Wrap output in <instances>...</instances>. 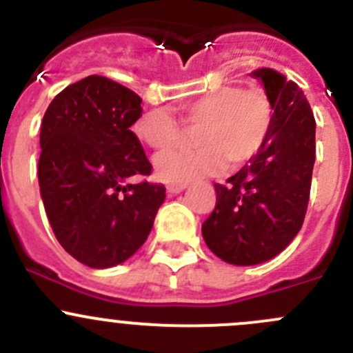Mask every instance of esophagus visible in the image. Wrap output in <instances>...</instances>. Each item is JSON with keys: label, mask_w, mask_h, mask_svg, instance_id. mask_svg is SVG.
I'll use <instances>...</instances> for the list:
<instances>
[{"label": "esophagus", "mask_w": 353, "mask_h": 353, "mask_svg": "<svg viewBox=\"0 0 353 353\" xmlns=\"http://www.w3.org/2000/svg\"><path fill=\"white\" fill-rule=\"evenodd\" d=\"M184 188H186V183H170L169 186H167V191H169L170 194H176V193H181Z\"/></svg>", "instance_id": "34e87169"}]
</instances>
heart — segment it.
<instances>
[{"label": "heart", "instance_id": "b5f03b06", "mask_svg": "<svg viewBox=\"0 0 353 353\" xmlns=\"http://www.w3.org/2000/svg\"><path fill=\"white\" fill-rule=\"evenodd\" d=\"M177 117L186 128L198 125L193 132L198 146L157 157V176L167 183L212 174L224 162L231 169L248 162L268 141L274 108L262 88L229 84L181 103ZM132 132L143 145L157 152L169 150L183 136L179 122L160 108L139 115Z\"/></svg>", "mask_w": 353, "mask_h": 353}]
</instances>
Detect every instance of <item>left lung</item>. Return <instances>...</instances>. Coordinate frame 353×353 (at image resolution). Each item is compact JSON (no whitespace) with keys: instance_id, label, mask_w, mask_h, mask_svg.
I'll return each instance as SVG.
<instances>
[{"instance_id":"obj_1","label":"left lung","mask_w":353,"mask_h":353,"mask_svg":"<svg viewBox=\"0 0 353 353\" xmlns=\"http://www.w3.org/2000/svg\"><path fill=\"white\" fill-rule=\"evenodd\" d=\"M271 98L269 138L228 184L215 183V207L201 224L208 248L224 262L255 265L292 243L303 224L316 162V119L299 84L256 68Z\"/></svg>"}]
</instances>
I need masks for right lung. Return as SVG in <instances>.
<instances>
[{
  "instance_id": "right-lung-1",
  "label": "right lung",
  "mask_w": 353,
  "mask_h": 353,
  "mask_svg": "<svg viewBox=\"0 0 353 353\" xmlns=\"http://www.w3.org/2000/svg\"><path fill=\"white\" fill-rule=\"evenodd\" d=\"M141 98L90 75L54 97L41 122V198L58 243L94 269L128 260L146 241L165 186L148 181L152 163L131 125Z\"/></svg>"
}]
</instances>
